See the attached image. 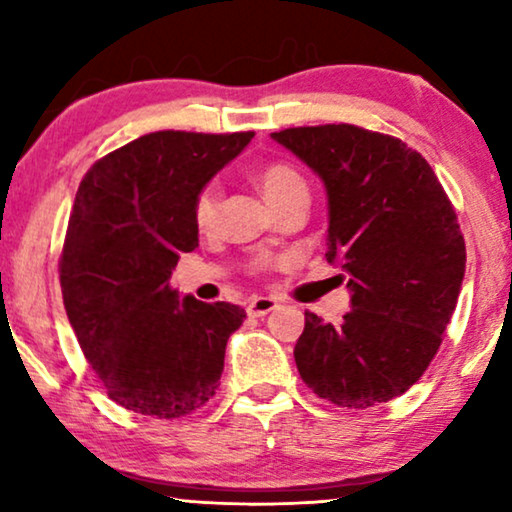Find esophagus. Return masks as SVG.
Wrapping results in <instances>:
<instances>
[{"mask_svg": "<svg viewBox=\"0 0 512 512\" xmlns=\"http://www.w3.org/2000/svg\"><path fill=\"white\" fill-rule=\"evenodd\" d=\"M277 307V300L270 298V296H258L251 300V303L247 305V312L249 317H265V314L272 312Z\"/></svg>", "mask_w": 512, "mask_h": 512, "instance_id": "34e87169", "label": "esophagus"}]
</instances>
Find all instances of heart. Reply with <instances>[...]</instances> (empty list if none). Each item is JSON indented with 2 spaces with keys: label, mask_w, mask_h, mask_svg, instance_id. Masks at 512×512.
<instances>
[{
  "label": "heart",
  "mask_w": 512,
  "mask_h": 512,
  "mask_svg": "<svg viewBox=\"0 0 512 512\" xmlns=\"http://www.w3.org/2000/svg\"><path fill=\"white\" fill-rule=\"evenodd\" d=\"M258 184H261L265 198L272 205L279 207L286 200L298 193H307L305 177L296 167L289 163H268L258 172ZM219 205H221V186L219 181H207L200 186V191L193 198V221L200 230H212L219 219Z\"/></svg>",
  "instance_id": "1"
}]
</instances>
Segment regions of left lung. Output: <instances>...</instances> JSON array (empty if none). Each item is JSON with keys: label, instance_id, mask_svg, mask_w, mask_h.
I'll return each mask as SVG.
<instances>
[{"label": "left lung", "instance_id": "1", "mask_svg": "<svg viewBox=\"0 0 512 512\" xmlns=\"http://www.w3.org/2000/svg\"><path fill=\"white\" fill-rule=\"evenodd\" d=\"M272 137L328 191V263L349 282V312H305L298 373L319 398L366 410L401 396L429 368L450 324L466 244L445 188L422 153L359 125L286 128Z\"/></svg>", "mask_w": 512, "mask_h": 512}]
</instances>
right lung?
I'll return each instance as SVG.
<instances>
[{"label":"right lung","instance_id":"obj_1","mask_svg":"<svg viewBox=\"0 0 512 512\" xmlns=\"http://www.w3.org/2000/svg\"><path fill=\"white\" fill-rule=\"evenodd\" d=\"M251 137L149 132L81 179L58 265L62 300L83 356L125 410L179 419L219 389L226 342L247 312L179 300L170 277L198 247L195 193Z\"/></svg>","mask_w":512,"mask_h":512}]
</instances>
